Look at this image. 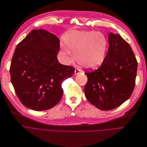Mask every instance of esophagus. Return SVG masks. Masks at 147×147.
Masks as SVG:
<instances>
[{"instance_id": "34e87169", "label": "esophagus", "mask_w": 147, "mask_h": 147, "mask_svg": "<svg viewBox=\"0 0 147 147\" xmlns=\"http://www.w3.org/2000/svg\"><path fill=\"white\" fill-rule=\"evenodd\" d=\"M81 72V69H76L75 70V75L79 74Z\"/></svg>"}]
</instances>
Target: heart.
<instances>
[{"label": "heart", "instance_id": "obj_1", "mask_svg": "<svg viewBox=\"0 0 147 147\" xmlns=\"http://www.w3.org/2000/svg\"><path fill=\"white\" fill-rule=\"evenodd\" d=\"M61 52L66 60L72 56L82 66L87 69L99 67L105 59L108 42L106 36L96 31H72L65 36Z\"/></svg>", "mask_w": 147, "mask_h": 147}]
</instances>
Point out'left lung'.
<instances>
[{
	"mask_svg": "<svg viewBox=\"0 0 147 147\" xmlns=\"http://www.w3.org/2000/svg\"><path fill=\"white\" fill-rule=\"evenodd\" d=\"M108 53L100 67L86 72L84 93L88 101L102 111L116 108L130 98L135 86L138 62L130 45L109 33Z\"/></svg>",
	"mask_w": 147,
	"mask_h": 147,
	"instance_id": "obj_1",
	"label": "left lung"
}]
</instances>
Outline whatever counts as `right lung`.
Segmentation results:
<instances>
[{
    "instance_id": "add662e5",
    "label": "right lung",
    "mask_w": 147,
    "mask_h": 147,
    "mask_svg": "<svg viewBox=\"0 0 147 147\" xmlns=\"http://www.w3.org/2000/svg\"><path fill=\"white\" fill-rule=\"evenodd\" d=\"M60 40L43 29L33 30L17 45L10 66L11 81L18 99L34 111L49 109L59 102L61 83L75 68L59 63Z\"/></svg>"
}]
</instances>
